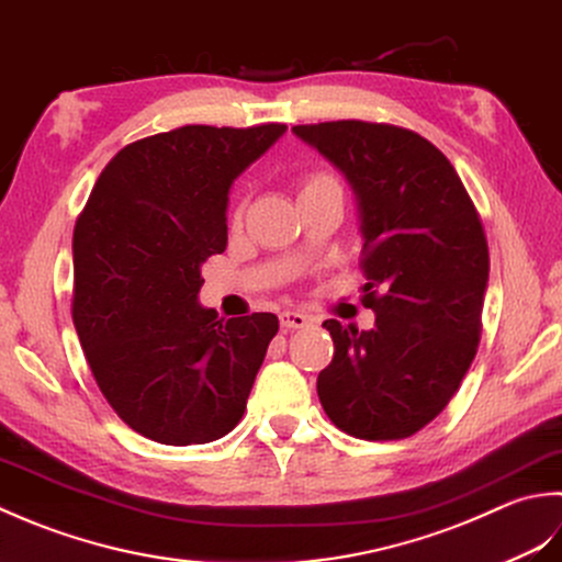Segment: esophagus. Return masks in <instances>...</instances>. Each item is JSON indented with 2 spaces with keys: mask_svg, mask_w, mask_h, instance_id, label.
Wrapping results in <instances>:
<instances>
[{
  "mask_svg": "<svg viewBox=\"0 0 562 562\" xmlns=\"http://www.w3.org/2000/svg\"><path fill=\"white\" fill-rule=\"evenodd\" d=\"M279 319H281V329H283V331L303 329V327H307V325L313 323V319L307 317V315H303V313H293V311H285V313H281V315H279Z\"/></svg>",
  "mask_w": 562,
  "mask_h": 562,
  "instance_id": "obj_1",
  "label": "esophagus"
}]
</instances>
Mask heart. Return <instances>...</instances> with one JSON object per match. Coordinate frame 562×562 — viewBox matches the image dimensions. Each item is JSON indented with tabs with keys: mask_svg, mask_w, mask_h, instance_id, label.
I'll return each instance as SVG.
<instances>
[{
	"mask_svg": "<svg viewBox=\"0 0 562 562\" xmlns=\"http://www.w3.org/2000/svg\"><path fill=\"white\" fill-rule=\"evenodd\" d=\"M325 191L341 193V181L335 171H329V169H323V167L311 169V171H305L301 181H297V193H301V199L313 196V193H325ZM245 211H247V203L243 201L235 209V221H243Z\"/></svg>",
	"mask_w": 562,
	"mask_h": 562,
	"instance_id": "b5f03b06",
	"label": "heart"
}]
</instances>
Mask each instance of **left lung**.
Masks as SVG:
<instances>
[{
	"label": "left lung",
	"instance_id": "left-lung-1",
	"mask_svg": "<svg viewBox=\"0 0 562 562\" xmlns=\"http://www.w3.org/2000/svg\"><path fill=\"white\" fill-rule=\"evenodd\" d=\"M293 133L335 162L359 193L373 329L323 327L335 357L317 375L331 425L366 441L425 429L451 403L483 335L490 273L480 213L446 155L393 123L327 121Z\"/></svg>",
	"mask_w": 562,
	"mask_h": 562
}]
</instances>
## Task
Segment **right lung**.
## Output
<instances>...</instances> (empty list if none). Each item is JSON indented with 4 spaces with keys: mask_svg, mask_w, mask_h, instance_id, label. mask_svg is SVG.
<instances>
[{
    "mask_svg": "<svg viewBox=\"0 0 562 562\" xmlns=\"http://www.w3.org/2000/svg\"><path fill=\"white\" fill-rule=\"evenodd\" d=\"M181 125L111 157L72 235V319L111 409L143 437L189 446L225 437L279 319L217 317L196 303L201 265L227 245V191L283 135Z\"/></svg>",
    "mask_w": 562,
    "mask_h": 562,
    "instance_id": "add662e5",
    "label": "right lung"
}]
</instances>
